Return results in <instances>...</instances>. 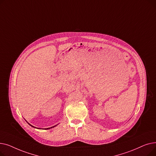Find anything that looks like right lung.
<instances>
[{"mask_svg":"<svg viewBox=\"0 0 156 156\" xmlns=\"http://www.w3.org/2000/svg\"><path fill=\"white\" fill-rule=\"evenodd\" d=\"M28 124H29V123H28ZM29 125H30L31 126H32V127H34V128H36V127H35V126H32V125H31L30 124H29ZM55 126H56V125H55ZM55 126H52V127H51V128H45V129H50V128H54V127H55ZM38 129H40V128H38Z\"/></svg>","mask_w":156,"mask_h":156,"instance_id":"add662e5","label":"right lung"}]
</instances>
